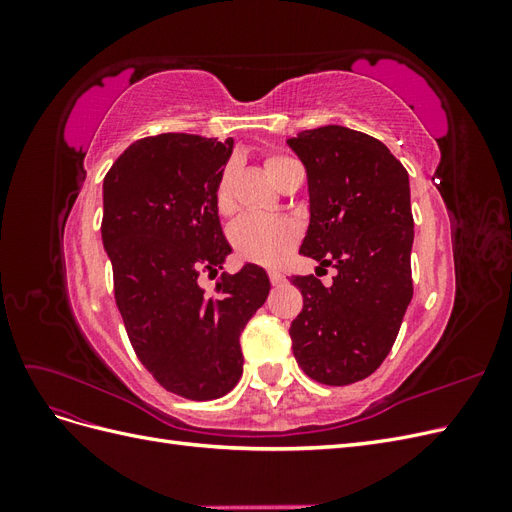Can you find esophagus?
Wrapping results in <instances>:
<instances>
[{
  "label": "esophagus",
  "instance_id": "esophagus-1",
  "mask_svg": "<svg viewBox=\"0 0 512 512\" xmlns=\"http://www.w3.org/2000/svg\"><path fill=\"white\" fill-rule=\"evenodd\" d=\"M269 280H271V284H273V286H280V284L284 282V275H282V271L269 269Z\"/></svg>",
  "mask_w": 512,
  "mask_h": 512
}]
</instances>
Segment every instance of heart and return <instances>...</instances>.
<instances>
[{
  "instance_id": "heart-1",
  "label": "heart",
  "mask_w": 512,
  "mask_h": 512,
  "mask_svg": "<svg viewBox=\"0 0 512 512\" xmlns=\"http://www.w3.org/2000/svg\"><path fill=\"white\" fill-rule=\"evenodd\" d=\"M292 162V158L282 153H271L265 158L267 175L277 181L284 166ZM232 183H235V168L226 166L215 185V207L220 213H228L232 209ZM301 237L299 226L282 215H243L230 228V243L235 254L245 262H256V265H277L284 256L297 245Z\"/></svg>"
}]
</instances>
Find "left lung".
Returning a JSON list of instances; mask_svg holds the SVG:
<instances>
[{
  "label": "left lung",
  "instance_id": "1",
  "mask_svg": "<svg viewBox=\"0 0 512 512\" xmlns=\"http://www.w3.org/2000/svg\"><path fill=\"white\" fill-rule=\"evenodd\" d=\"M286 143L307 170L309 228L299 254L335 269L329 286L290 277L303 294L290 324L294 359L316 382H359L391 352L412 299L408 170L378 138L344 126Z\"/></svg>",
  "mask_w": 512,
  "mask_h": 512
}]
</instances>
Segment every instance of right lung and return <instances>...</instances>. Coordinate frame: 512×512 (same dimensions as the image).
<instances>
[{
	"label": "right lung",
	"instance_id": "obj_1",
	"mask_svg": "<svg viewBox=\"0 0 512 512\" xmlns=\"http://www.w3.org/2000/svg\"><path fill=\"white\" fill-rule=\"evenodd\" d=\"M230 153L232 138L147 136L121 153L102 188V243L130 344L160 386L196 401L239 382V337L271 288L256 265L222 273L215 294L198 284L230 254L215 207Z\"/></svg>",
	"mask_w": 512,
	"mask_h": 512
}]
</instances>
